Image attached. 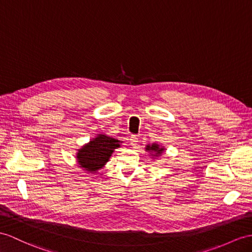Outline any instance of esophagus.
I'll return each instance as SVG.
<instances>
[{
    "instance_id": "esophagus-1",
    "label": "esophagus",
    "mask_w": 252,
    "mask_h": 252,
    "mask_svg": "<svg viewBox=\"0 0 252 252\" xmlns=\"http://www.w3.org/2000/svg\"><path fill=\"white\" fill-rule=\"evenodd\" d=\"M130 144L132 146H136L138 144V137L137 136H131L130 137Z\"/></svg>"
}]
</instances>
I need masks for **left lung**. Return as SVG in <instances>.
Wrapping results in <instances>:
<instances>
[{"mask_svg":"<svg viewBox=\"0 0 252 252\" xmlns=\"http://www.w3.org/2000/svg\"><path fill=\"white\" fill-rule=\"evenodd\" d=\"M164 147L159 145L158 143H152V144H147L145 147L146 152H150V154L153 158H157L160 156L162 153L164 152Z\"/></svg>","mask_w":252,"mask_h":252,"instance_id":"1","label":"left lung"}]
</instances>
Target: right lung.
I'll return each mask as SVG.
<instances>
[{
  "mask_svg": "<svg viewBox=\"0 0 252 252\" xmlns=\"http://www.w3.org/2000/svg\"><path fill=\"white\" fill-rule=\"evenodd\" d=\"M122 141L98 133L89 143L84 144L76 153L77 162L88 173L96 174L98 170L105 167L115 149L121 146Z\"/></svg>",
  "mask_w": 252,
  "mask_h": 252,
  "instance_id": "obj_1",
  "label": "right lung"
}]
</instances>
